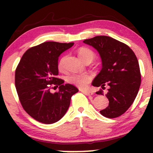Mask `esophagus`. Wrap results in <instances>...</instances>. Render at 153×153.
I'll return each instance as SVG.
<instances>
[{
	"instance_id": "1",
	"label": "esophagus",
	"mask_w": 153,
	"mask_h": 153,
	"mask_svg": "<svg viewBox=\"0 0 153 153\" xmlns=\"http://www.w3.org/2000/svg\"><path fill=\"white\" fill-rule=\"evenodd\" d=\"M80 91H81L82 94H84L85 95H86V96H92V95L94 94V92H92V91H91L80 90Z\"/></svg>"
}]
</instances>
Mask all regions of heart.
Masks as SVG:
<instances>
[{
    "instance_id": "obj_1",
    "label": "heart",
    "mask_w": 153,
    "mask_h": 153,
    "mask_svg": "<svg viewBox=\"0 0 153 153\" xmlns=\"http://www.w3.org/2000/svg\"><path fill=\"white\" fill-rule=\"evenodd\" d=\"M78 56L82 61L85 59H93L94 57V52L86 47H81L78 50ZM65 57H62L58 63V68L60 71L64 70V62ZM91 80L90 75L85 73H75L68 77V81L79 88H85Z\"/></svg>"
}]
</instances>
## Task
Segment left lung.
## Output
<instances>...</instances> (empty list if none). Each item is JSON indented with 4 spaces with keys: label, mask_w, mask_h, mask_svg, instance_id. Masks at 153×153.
<instances>
[{
    "label": "left lung",
    "mask_w": 153,
    "mask_h": 153,
    "mask_svg": "<svg viewBox=\"0 0 153 153\" xmlns=\"http://www.w3.org/2000/svg\"><path fill=\"white\" fill-rule=\"evenodd\" d=\"M83 42L98 51L102 61V68L93 80L94 86L102 89L108 85L106 94L108 106L100 113L107 118L121 116L134 102L141 83V74L136 55L130 47L107 36H96ZM103 95V91L96 92Z\"/></svg>",
    "instance_id": "obj_1"
}]
</instances>
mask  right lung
<instances>
[{"mask_svg": "<svg viewBox=\"0 0 153 153\" xmlns=\"http://www.w3.org/2000/svg\"><path fill=\"white\" fill-rule=\"evenodd\" d=\"M74 45L46 42L29 49L22 56L15 72V85L26 113L43 124H53L65 114L71 99L78 89L64 83L58 75V57ZM52 85H59L51 93Z\"/></svg>", "mask_w": 153, "mask_h": 153, "instance_id": "right-lung-1", "label": "right lung"}]
</instances>
